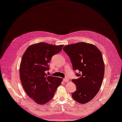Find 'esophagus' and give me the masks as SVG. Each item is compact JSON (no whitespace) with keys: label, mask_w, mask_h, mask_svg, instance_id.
I'll return each mask as SVG.
<instances>
[{"label":"esophagus","mask_w":122,"mask_h":122,"mask_svg":"<svg viewBox=\"0 0 122 122\" xmlns=\"http://www.w3.org/2000/svg\"><path fill=\"white\" fill-rule=\"evenodd\" d=\"M63 81L64 82H68V81H69V80L68 79V78H66H66L63 79Z\"/></svg>","instance_id":"esophagus-1"}]
</instances>
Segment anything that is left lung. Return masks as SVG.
Segmentation results:
<instances>
[{
  "label": "left lung",
  "instance_id": "1",
  "mask_svg": "<svg viewBox=\"0 0 122 122\" xmlns=\"http://www.w3.org/2000/svg\"><path fill=\"white\" fill-rule=\"evenodd\" d=\"M63 49L70 58L73 70L79 71L78 78L72 80L76 87L72 97L85 104L95 97L102 84L105 66L102 53L95 46L83 42L66 46Z\"/></svg>",
  "mask_w": 122,
  "mask_h": 122
}]
</instances>
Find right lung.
<instances>
[{
    "label": "right lung",
    "instance_id": "add662e5",
    "mask_svg": "<svg viewBox=\"0 0 122 122\" xmlns=\"http://www.w3.org/2000/svg\"><path fill=\"white\" fill-rule=\"evenodd\" d=\"M64 45L39 42L30 46L23 54L20 65V77L27 94L40 105L53 98L62 79L46 73L49 70L52 56L60 52Z\"/></svg>",
    "mask_w": 122,
    "mask_h": 122
}]
</instances>
